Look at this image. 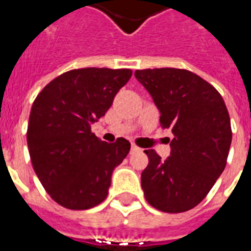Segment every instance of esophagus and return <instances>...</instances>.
Listing matches in <instances>:
<instances>
[{"instance_id":"esophagus-1","label":"esophagus","mask_w":251,"mask_h":251,"mask_svg":"<svg viewBox=\"0 0 251 251\" xmlns=\"http://www.w3.org/2000/svg\"><path fill=\"white\" fill-rule=\"evenodd\" d=\"M141 149L140 148L137 147V145H134V144H131V147H130V153H136V152H140Z\"/></svg>"}]
</instances>
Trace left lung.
I'll list each match as a JSON object with an SVG mask.
<instances>
[{
  "mask_svg": "<svg viewBox=\"0 0 251 251\" xmlns=\"http://www.w3.org/2000/svg\"><path fill=\"white\" fill-rule=\"evenodd\" d=\"M152 95L160 124L171 129V156L145 151L149 164L141 187L149 204L163 212H184L204 199L226 167L231 124L225 100L199 75L180 68L137 70Z\"/></svg>",
  "mask_w": 251,
  "mask_h": 251,
  "instance_id": "8db88e82",
  "label": "left lung"
}]
</instances>
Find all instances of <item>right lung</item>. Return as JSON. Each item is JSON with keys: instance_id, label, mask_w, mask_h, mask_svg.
<instances>
[{"instance_id": "1", "label": "right lung", "mask_w": 251, "mask_h": 251, "mask_svg": "<svg viewBox=\"0 0 251 251\" xmlns=\"http://www.w3.org/2000/svg\"><path fill=\"white\" fill-rule=\"evenodd\" d=\"M131 70L79 68L55 77L36 97L26 141L33 169L57 204L88 210L109 194L111 175L130 151L118 138L100 141L91 124L106 114Z\"/></svg>"}]
</instances>
